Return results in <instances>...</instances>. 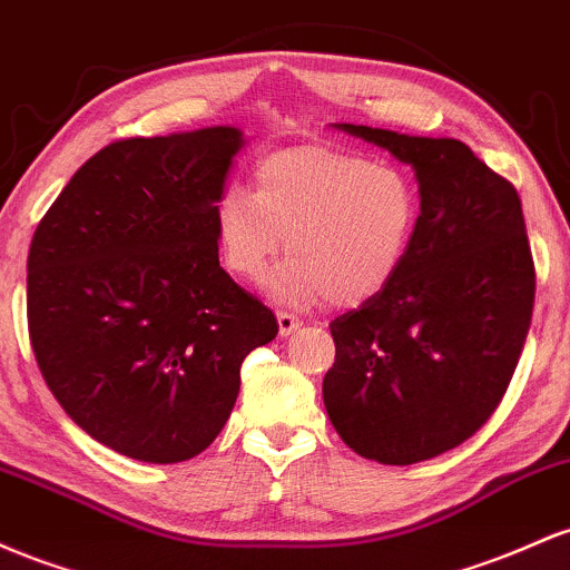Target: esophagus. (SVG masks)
Masks as SVG:
<instances>
[{
	"label": "esophagus",
	"mask_w": 570,
	"mask_h": 570,
	"mask_svg": "<svg viewBox=\"0 0 570 570\" xmlns=\"http://www.w3.org/2000/svg\"><path fill=\"white\" fill-rule=\"evenodd\" d=\"M277 325H279V336H291L293 331L302 328V320L287 315V312H279L277 315Z\"/></svg>",
	"instance_id": "esophagus-1"
}]
</instances>
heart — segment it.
Returning <instances> with one entry per match:
<instances>
[{
    "label": "heart",
    "instance_id": "1",
    "mask_svg": "<svg viewBox=\"0 0 570 570\" xmlns=\"http://www.w3.org/2000/svg\"><path fill=\"white\" fill-rule=\"evenodd\" d=\"M420 228V190L404 169L334 142L283 147L253 169V194L228 188L213 204L223 264L247 283L272 277L274 296L309 306L374 302L395 283Z\"/></svg>",
    "mask_w": 570,
    "mask_h": 570
}]
</instances>
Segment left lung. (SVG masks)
Wrapping results in <instances>:
<instances>
[{
	"mask_svg": "<svg viewBox=\"0 0 570 570\" xmlns=\"http://www.w3.org/2000/svg\"><path fill=\"white\" fill-rule=\"evenodd\" d=\"M336 129L412 166L420 228L395 283L331 323L325 412L361 458L412 465L474 436L514 376L535 298L525 217L514 185L458 139Z\"/></svg>",
	"mask_w": 570,
	"mask_h": 570,
	"instance_id": "1",
	"label": "left lung"
}]
</instances>
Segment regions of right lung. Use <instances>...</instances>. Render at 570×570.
Segmentation results:
<instances>
[{"label":"right lung","mask_w":570,"mask_h":570,"mask_svg":"<svg viewBox=\"0 0 570 570\" xmlns=\"http://www.w3.org/2000/svg\"><path fill=\"white\" fill-rule=\"evenodd\" d=\"M245 145L234 126L101 147L29 247V336L50 393L88 436L142 463L213 444L247 353L277 317L217 258L213 204Z\"/></svg>","instance_id":"1"}]
</instances>
